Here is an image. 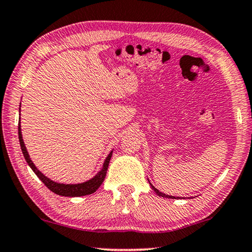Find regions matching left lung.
<instances>
[{"label":"left lung","mask_w":252,"mask_h":252,"mask_svg":"<svg viewBox=\"0 0 252 252\" xmlns=\"http://www.w3.org/2000/svg\"><path fill=\"white\" fill-rule=\"evenodd\" d=\"M149 181V180H148ZM149 184L151 185V188H152V189H155V192L157 193V194H158L159 196H162V198H169V199H176L175 198V196H173V195H168V194H165V193H162V192H160L158 189H156L155 187H153V185L150 183V181H149Z\"/></svg>","instance_id":"obj_1"}]
</instances>
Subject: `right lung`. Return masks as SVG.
Here are the masks:
<instances>
[{
  "mask_svg": "<svg viewBox=\"0 0 252 252\" xmlns=\"http://www.w3.org/2000/svg\"><path fill=\"white\" fill-rule=\"evenodd\" d=\"M18 135H19V142H20L21 151H23L25 159H26V161L29 165V167H31L32 171H34V173L37 175V177L39 178V180H41L43 183L46 185V188L51 189V191H52L53 193H56V194L61 195V196L89 195V194H92V193L95 192L96 189L100 188V185L103 183L105 175H107L109 161H110L111 156H112V150L107 156V158L104 159V162H103V165H102V168L99 171H97V174L94 175V176L91 178V180H87L86 182H83V183H77V184L58 183V182L50 180L49 177H46L44 174L41 173V171L37 169V167L34 165V162L32 161L31 157H29V155H28L26 145H25V143H24L23 134H21L20 120H19V124H18Z\"/></svg>",
  "mask_w": 252,
  "mask_h": 252,
  "instance_id": "right-lung-1",
  "label": "right lung"
}]
</instances>
